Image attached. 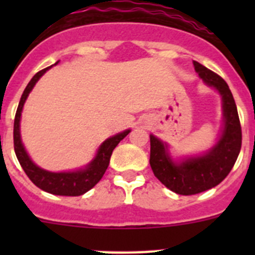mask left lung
<instances>
[{"label": "left lung", "instance_id": "left-lung-1", "mask_svg": "<svg viewBox=\"0 0 255 255\" xmlns=\"http://www.w3.org/2000/svg\"><path fill=\"white\" fill-rule=\"evenodd\" d=\"M194 67L203 82L216 88L222 96L224 130L220 140L206 154L175 163L168 154L167 145L150 135L149 163L154 176L166 188L181 195L198 194L224 181L242 149V126L229 85L220 75L197 61Z\"/></svg>", "mask_w": 255, "mask_h": 255}]
</instances>
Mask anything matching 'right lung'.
<instances>
[{"instance_id": "1", "label": "right lung", "mask_w": 255, "mask_h": 255, "mask_svg": "<svg viewBox=\"0 0 255 255\" xmlns=\"http://www.w3.org/2000/svg\"><path fill=\"white\" fill-rule=\"evenodd\" d=\"M52 66L46 67V69L38 71L31 78L29 84L26 85L25 91L22 93L21 98H20L16 115H15V121H13V149H15L17 161L20 162V166H21L24 172L26 173V176L31 180V182L35 186L55 195L78 197V195H82L87 193L88 190H91L97 182L102 179L108 164H110L112 152H114L117 144L129 134L130 130H125V131L114 135V136L103 141L93 161L82 170L71 171V172H49V171L38 167L37 164L33 163L31 159L29 158L28 153L24 149V145L21 143V138H20V116H21L22 106L25 103L26 98H28L29 93L35 85V83Z\"/></svg>"}]
</instances>
